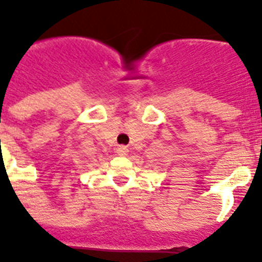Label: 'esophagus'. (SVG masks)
I'll list each match as a JSON object with an SVG mask.
<instances>
[{
	"label": "esophagus",
	"instance_id": "esophagus-1",
	"mask_svg": "<svg viewBox=\"0 0 262 262\" xmlns=\"http://www.w3.org/2000/svg\"><path fill=\"white\" fill-rule=\"evenodd\" d=\"M127 152H129V149H127V147H125V145H119V147H117V154H118L119 156H126Z\"/></svg>",
	"mask_w": 262,
	"mask_h": 262
}]
</instances>
